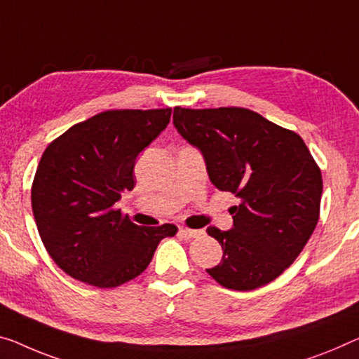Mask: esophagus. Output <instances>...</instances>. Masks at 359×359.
Returning <instances> with one entry per match:
<instances>
[{"label": "esophagus", "instance_id": "obj_1", "mask_svg": "<svg viewBox=\"0 0 359 359\" xmlns=\"http://www.w3.org/2000/svg\"><path fill=\"white\" fill-rule=\"evenodd\" d=\"M180 234L184 236V237H198V236L203 234V231L189 229V228H180Z\"/></svg>", "mask_w": 359, "mask_h": 359}]
</instances>
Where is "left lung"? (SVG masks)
I'll return each instance as SVG.
<instances>
[{
  "instance_id": "obj_1",
  "label": "left lung",
  "mask_w": 359,
  "mask_h": 359,
  "mask_svg": "<svg viewBox=\"0 0 359 359\" xmlns=\"http://www.w3.org/2000/svg\"><path fill=\"white\" fill-rule=\"evenodd\" d=\"M173 123L201 149L208 178L241 198L233 229L207 228L223 249L207 273L231 290H253L287 269L306 245L321 207L323 176L295 131L244 107H175Z\"/></svg>"
}]
</instances>
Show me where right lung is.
<instances>
[{
    "label": "right lung",
    "mask_w": 359,
    "mask_h": 359,
    "mask_svg": "<svg viewBox=\"0 0 359 359\" xmlns=\"http://www.w3.org/2000/svg\"><path fill=\"white\" fill-rule=\"evenodd\" d=\"M172 109L106 110L56 137L32 184V210L49 257L74 279L117 287L140 276L175 224L137 226L115 208L135 187L137 154L167 128Z\"/></svg>",
    "instance_id": "obj_1"
}]
</instances>
